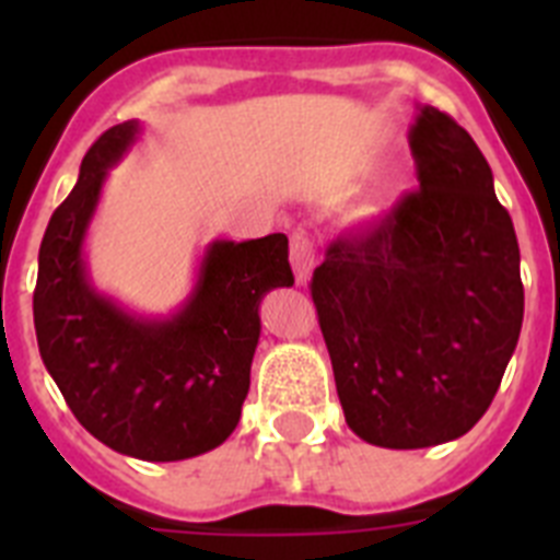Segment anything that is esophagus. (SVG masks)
<instances>
[{"instance_id": "34e87169", "label": "esophagus", "mask_w": 560, "mask_h": 560, "mask_svg": "<svg viewBox=\"0 0 560 560\" xmlns=\"http://www.w3.org/2000/svg\"><path fill=\"white\" fill-rule=\"evenodd\" d=\"M314 264H316L314 241H311L303 230H296L294 235H291V269H294L296 283H308Z\"/></svg>"}]
</instances>
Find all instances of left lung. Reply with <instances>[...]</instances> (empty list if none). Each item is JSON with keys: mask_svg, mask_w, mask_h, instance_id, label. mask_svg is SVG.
I'll return each mask as SVG.
<instances>
[{"mask_svg": "<svg viewBox=\"0 0 560 560\" xmlns=\"http://www.w3.org/2000/svg\"><path fill=\"white\" fill-rule=\"evenodd\" d=\"M409 148L418 190L336 237L311 277L345 420L381 448L463 438L524 316L516 230L471 133L423 106Z\"/></svg>", "mask_w": 560, "mask_h": 560, "instance_id": "8db88e82", "label": "left lung"}]
</instances>
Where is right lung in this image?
<instances>
[{
	"instance_id": "right-lung-1",
	"label": "right lung",
	"mask_w": 560,
	"mask_h": 560,
	"mask_svg": "<svg viewBox=\"0 0 560 560\" xmlns=\"http://www.w3.org/2000/svg\"><path fill=\"white\" fill-rule=\"evenodd\" d=\"M140 122L108 128L89 148L38 249L33 323L44 368L89 434L148 463L199 457L241 420L260 300L294 283L289 237L212 241L196 289L171 319H145L95 291L83 237L108 167L133 145Z\"/></svg>"
}]
</instances>
